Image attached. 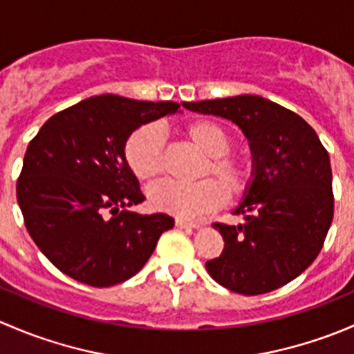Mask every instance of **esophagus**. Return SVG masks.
Instances as JSON below:
<instances>
[{
    "label": "esophagus",
    "instance_id": "34e87169",
    "mask_svg": "<svg viewBox=\"0 0 354 354\" xmlns=\"http://www.w3.org/2000/svg\"><path fill=\"white\" fill-rule=\"evenodd\" d=\"M176 226L181 227V230H197L200 227V224L192 223V221H185V219H176Z\"/></svg>",
    "mask_w": 354,
    "mask_h": 354
}]
</instances>
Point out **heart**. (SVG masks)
I'll use <instances>...</instances> for the list:
<instances>
[{
  "label": "heart",
  "instance_id": "b5f03b06",
  "mask_svg": "<svg viewBox=\"0 0 354 354\" xmlns=\"http://www.w3.org/2000/svg\"><path fill=\"white\" fill-rule=\"evenodd\" d=\"M185 137L205 157L197 183L160 181L149 190V202L159 212L192 219L219 209L226 198H243L253 187L255 167L243 156L231 154L233 138L212 121H194L183 128ZM124 160L138 180H154L164 171V138L154 124H144L128 137Z\"/></svg>",
  "mask_w": 354,
  "mask_h": 354
}]
</instances>
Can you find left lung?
I'll use <instances>...</instances> for the list:
<instances>
[{
    "label": "left lung",
    "instance_id": "obj_1",
    "mask_svg": "<svg viewBox=\"0 0 354 354\" xmlns=\"http://www.w3.org/2000/svg\"><path fill=\"white\" fill-rule=\"evenodd\" d=\"M187 109L236 123L248 137L255 181L234 214L245 223H214L224 250L205 263L216 283L245 296L298 277L322 250L334 217L329 152L315 130L259 95L183 102Z\"/></svg>",
    "mask_w": 354,
    "mask_h": 354
}]
</instances>
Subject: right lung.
Here are the masks:
<instances>
[{"label":"right lung","instance_id":"add662e5","mask_svg":"<svg viewBox=\"0 0 354 354\" xmlns=\"http://www.w3.org/2000/svg\"><path fill=\"white\" fill-rule=\"evenodd\" d=\"M178 109V102L102 94L42 124L25 152L17 200L28 234L56 269L109 288L145 266L174 219L127 210L145 195L124 160V144L135 128Z\"/></svg>","mask_w":354,"mask_h":354}]
</instances>
